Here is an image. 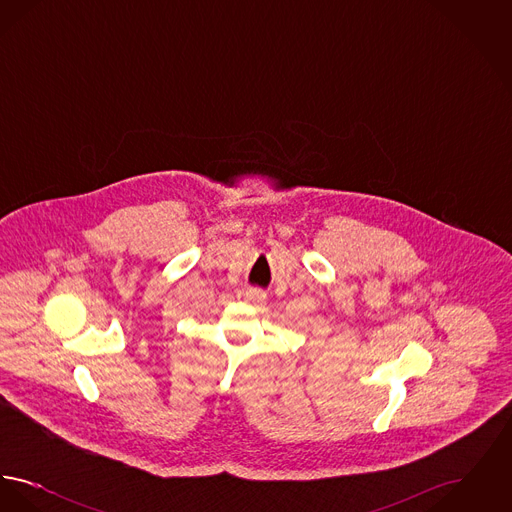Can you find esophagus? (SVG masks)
Wrapping results in <instances>:
<instances>
[{
  "label": "esophagus",
  "instance_id": "1",
  "mask_svg": "<svg viewBox=\"0 0 512 512\" xmlns=\"http://www.w3.org/2000/svg\"><path fill=\"white\" fill-rule=\"evenodd\" d=\"M244 295L245 301L251 303V305H263L265 299H267V295H265V292H261V290H247Z\"/></svg>",
  "mask_w": 512,
  "mask_h": 512
}]
</instances>
